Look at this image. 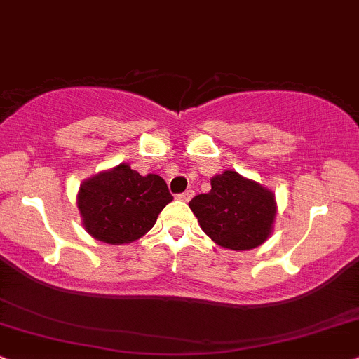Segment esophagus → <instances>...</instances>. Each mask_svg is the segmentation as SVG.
Wrapping results in <instances>:
<instances>
[{
  "instance_id": "esophagus-1",
  "label": "esophagus",
  "mask_w": 359,
  "mask_h": 359,
  "mask_svg": "<svg viewBox=\"0 0 359 359\" xmlns=\"http://www.w3.org/2000/svg\"><path fill=\"white\" fill-rule=\"evenodd\" d=\"M193 194H194L193 189H188V191H184V193L178 194V200H180V201H184V203H187V201L191 200V198H193Z\"/></svg>"
}]
</instances>
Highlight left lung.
I'll return each instance as SVG.
<instances>
[{"label":"left lung","instance_id":"obj_1","mask_svg":"<svg viewBox=\"0 0 359 359\" xmlns=\"http://www.w3.org/2000/svg\"><path fill=\"white\" fill-rule=\"evenodd\" d=\"M203 231L224 250L248 251L271 236L276 198L271 189L226 170L211 178V189L189 201Z\"/></svg>","mask_w":359,"mask_h":359}]
</instances>
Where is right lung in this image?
<instances>
[{"instance_id":"right-lung-1","label":"right lung","mask_w":359,"mask_h":359,"mask_svg":"<svg viewBox=\"0 0 359 359\" xmlns=\"http://www.w3.org/2000/svg\"><path fill=\"white\" fill-rule=\"evenodd\" d=\"M171 201L161 176H141L128 163L93 175L79 184L76 194L83 228L106 245L140 240Z\"/></svg>"}]
</instances>
